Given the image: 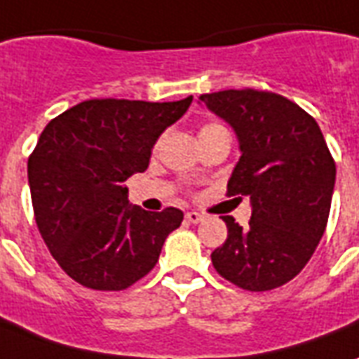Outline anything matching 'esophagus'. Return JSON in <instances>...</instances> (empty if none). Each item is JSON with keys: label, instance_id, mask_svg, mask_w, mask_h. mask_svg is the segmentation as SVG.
<instances>
[{"label": "esophagus", "instance_id": "esophagus-1", "mask_svg": "<svg viewBox=\"0 0 359 359\" xmlns=\"http://www.w3.org/2000/svg\"><path fill=\"white\" fill-rule=\"evenodd\" d=\"M187 220L188 222H192V224H198V222H201V220H203V215H200L198 211H188Z\"/></svg>", "mask_w": 359, "mask_h": 359}]
</instances>
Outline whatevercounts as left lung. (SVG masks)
Returning <instances> with one entry per match:
<instances>
[{"label":"left lung","mask_w":359,"mask_h":359,"mask_svg":"<svg viewBox=\"0 0 359 359\" xmlns=\"http://www.w3.org/2000/svg\"><path fill=\"white\" fill-rule=\"evenodd\" d=\"M200 102L240 142L228 196L251 201L249 226L222 217L228 238L211 253L215 270L247 291L280 287L306 266L327 226L337 169L320 126L276 93L228 89Z\"/></svg>","instance_id":"1"}]
</instances>
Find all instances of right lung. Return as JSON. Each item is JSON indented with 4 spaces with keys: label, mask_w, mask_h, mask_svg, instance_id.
<instances>
[{
    "label": "right lung",
    "mask_w": 359,
    "mask_h": 359,
    "mask_svg": "<svg viewBox=\"0 0 359 359\" xmlns=\"http://www.w3.org/2000/svg\"><path fill=\"white\" fill-rule=\"evenodd\" d=\"M190 104L192 97L93 98L47 123L28 159L32 205L45 245L72 280L121 291L156 266L184 215L131 205L123 182L146 171L159 135Z\"/></svg>",
    "instance_id": "obj_1"
}]
</instances>
